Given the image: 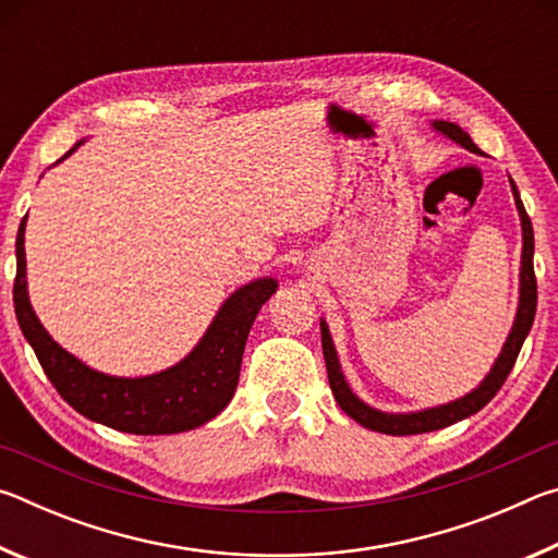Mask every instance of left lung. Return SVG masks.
Returning a JSON list of instances; mask_svg holds the SVG:
<instances>
[{
    "label": "left lung",
    "mask_w": 558,
    "mask_h": 558,
    "mask_svg": "<svg viewBox=\"0 0 558 558\" xmlns=\"http://www.w3.org/2000/svg\"><path fill=\"white\" fill-rule=\"evenodd\" d=\"M430 130L438 132V135L452 140V143L465 147L468 153L483 155L480 147L472 143L470 135L456 122L448 120H430ZM509 186H512V196H514V206L519 214V223H522V263H519V300H517V313H514V323L512 329L502 344V352L497 354L495 364L489 366V372L485 374V379L480 381L475 389L468 391L465 396H460L456 401L448 403H438V405H428V409L421 411H381L374 409L366 401L359 399V396L352 391L347 376L342 372V364H339L337 356V347L332 342V332H329V325L325 317H319V329H323V352H325V364H327V376H329V389L335 393V401L339 403L349 418H354L359 426L376 430V433H386V436H415V433H430V430H440L446 426H452L462 418H470L472 413H477L480 409L495 399V393L499 391V386L505 384L507 374L512 372V366L519 356V349H522L524 339L532 329L534 315H536V278H534V229L532 221L524 211V204L519 199L517 184L514 179L509 177Z\"/></svg>",
    "instance_id": "8db88e82"
}]
</instances>
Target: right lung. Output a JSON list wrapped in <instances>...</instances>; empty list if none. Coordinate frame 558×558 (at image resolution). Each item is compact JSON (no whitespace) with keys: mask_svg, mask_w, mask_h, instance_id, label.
Returning <instances> with one entry per match:
<instances>
[{"mask_svg":"<svg viewBox=\"0 0 558 558\" xmlns=\"http://www.w3.org/2000/svg\"><path fill=\"white\" fill-rule=\"evenodd\" d=\"M86 140L75 143L59 162L69 159ZM56 162V165H59ZM26 216L16 233L14 313L41 369L56 391L86 418L135 436H172L216 418L239 386L245 339L260 307L278 290L276 278H256L235 288L216 310L192 352L162 372L145 376H116L88 366L46 332L36 317L26 282L24 251Z\"/></svg>","mask_w":558,"mask_h":558,"instance_id":"right-lung-1","label":"right lung"}]
</instances>
